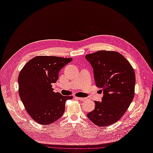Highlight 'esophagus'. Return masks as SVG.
<instances>
[{
  "label": "esophagus",
  "mask_w": 153,
  "mask_h": 153,
  "mask_svg": "<svg viewBox=\"0 0 153 153\" xmlns=\"http://www.w3.org/2000/svg\"><path fill=\"white\" fill-rule=\"evenodd\" d=\"M76 98H77L78 100H79L81 101H86V98H80V97H75Z\"/></svg>",
  "instance_id": "34e87169"
}]
</instances>
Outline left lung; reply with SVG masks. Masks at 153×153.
<instances>
[{"label": "left lung", "instance_id": "8db88e82", "mask_svg": "<svg viewBox=\"0 0 153 153\" xmlns=\"http://www.w3.org/2000/svg\"><path fill=\"white\" fill-rule=\"evenodd\" d=\"M85 57L93 68L96 85L103 93L101 102L95 101L94 109L87 116L96 126H109L120 119L133 100L134 69L122 54L115 51L100 50Z\"/></svg>", "mask_w": 153, "mask_h": 153}]
</instances>
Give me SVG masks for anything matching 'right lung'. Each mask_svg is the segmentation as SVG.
I'll return each mask as SVG.
<instances>
[{"mask_svg":"<svg viewBox=\"0 0 153 153\" xmlns=\"http://www.w3.org/2000/svg\"><path fill=\"white\" fill-rule=\"evenodd\" d=\"M72 58L55 56H36L28 61L19 72V94L27 114L41 125H49L60 118L65 103L72 96L55 93L52 84L59 73Z\"/></svg>","mask_w":153,"mask_h":153,"instance_id":"right-lung-1","label":"right lung"}]
</instances>
